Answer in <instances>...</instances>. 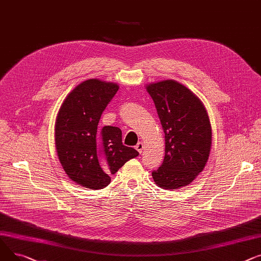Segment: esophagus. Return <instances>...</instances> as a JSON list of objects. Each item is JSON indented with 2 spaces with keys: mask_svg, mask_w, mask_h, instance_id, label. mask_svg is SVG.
Instances as JSON below:
<instances>
[{
  "mask_svg": "<svg viewBox=\"0 0 261 261\" xmlns=\"http://www.w3.org/2000/svg\"><path fill=\"white\" fill-rule=\"evenodd\" d=\"M135 147H136V149H137L138 151H139L140 154H141L142 150H143V148H144V145H143V143H142V142H138V143H137V145H136Z\"/></svg>",
  "mask_w": 261,
  "mask_h": 261,
  "instance_id": "1",
  "label": "esophagus"
}]
</instances>
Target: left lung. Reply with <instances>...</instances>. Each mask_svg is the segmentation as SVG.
Wrapping results in <instances>:
<instances>
[{
    "mask_svg": "<svg viewBox=\"0 0 261 261\" xmlns=\"http://www.w3.org/2000/svg\"><path fill=\"white\" fill-rule=\"evenodd\" d=\"M155 103L164 133L162 165L151 173L163 190L189 186L207 162L212 126L205 106L191 89L175 80L145 85Z\"/></svg>",
    "mask_w": 261,
    "mask_h": 261,
    "instance_id": "left-lung-1",
    "label": "left lung"
}]
</instances>
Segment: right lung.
<instances>
[{"label":"right lung","mask_w":261,"mask_h":261,"mask_svg":"<svg viewBox=\"0 0 261 261\" xmlns=\"http://www.w3.org/2000/svg\"><path fill=\"white\" fill-rule=\"evenodd\" d=\"M118 89L114 82L83 81L67 95L58 112L55 124L58 158L68 178L83 188H106L111 175L139 155L122 143L119 127L98 126Z\"/></svg>","instance_id":"right-lung-1"}]
</instances>
